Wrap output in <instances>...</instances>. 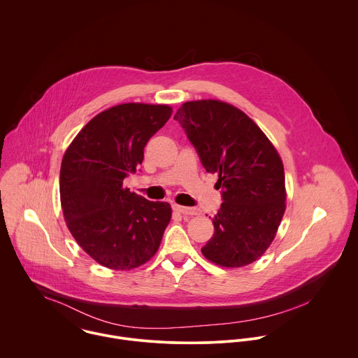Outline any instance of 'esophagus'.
<instances>
[{"label": "esophagus", "instance_id": "obj_1", "mask_svg": "<svg viewBox=\"0 0 358 358\" xmlns=\"http://www.w3.org/2000/svg\"><path fill=\"white\" fill-rule=\"evenodd\" d=\"M175 209L178 212H180L182 215H199V209L197 208H190V206H182V205H175Z\"/></svg>", "mask_w": 358, "mask_h": 358}]
</instances>
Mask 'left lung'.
I'll use <instances>...</instances> for the list:
<instances>
[{"instance_id": "left-lung-1", "label": "left lung", "mask_w": 358, "mask_h": 358, "mask_svg": "<svg viewBox=\"0 0 358 358\" xmlns=\"http://www.w3.org/2000/svg\"><path fill=\"white\" fill-rule=\"evenodd\" d=\"M176 120L206 172L217 173L222 200L203 255L241 267L264 254L285 212L284 165L267 136L240 108L220 101L186 102Z\"/></svg>"}]
</instances>
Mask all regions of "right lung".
<instances>
[{
  "mask_svg": "<svg viewBox=\"0 0 358 358\" xmlns=\"http://www.w3.org/2000/svg\"><path fill=\"white\" fill-rule=\"evenodd\" d=\"M166 104L124 103L94 117L74 138L60 166V203L78 245L114 270H131L157 252L171 205L124 187L145 146L169 120Z\"/></svg>",
  "mask_w": 358,
  "mask_h": 358,
  "instance_id": "obj_1",
  "label": "right lung"
}]
</instances>
